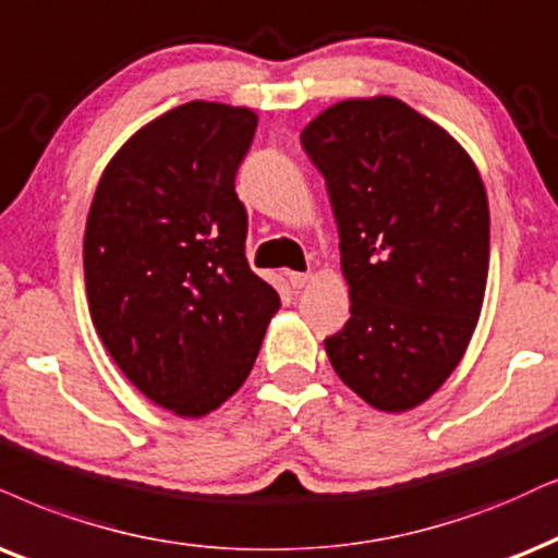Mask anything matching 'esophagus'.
I'll return each instance as SVG.
<instances>
[{"instance_id": "34e87169", "label": "esophagus", "mask_w": 558, "mask_h": 558, "mask_svg": "<svg viewBox=\"0 0 558 558\" xmlns=\"http://www.w3.org/2000/svg\"><path fill=\"white\" fill-rule=\"evenodd\" d=\"M288 280H291V286L295 288V291H301V288L308 286L312 275H308V272H288Z\"/></svg>"}]
</instances>
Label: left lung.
Here are the masks:
<instances>
[{
    "label": "left lung",
    "mask_w": 558,
    "mask_h": 558,
    "mask_svg": "<svg viewBox=\"0 0 558 558\" xmlns=\"http://www.w3.org/2000/svg\"><path fill=\"white\" fill-rule=\"evenodd\" d=\"M301 146L327 182L350 288L329 363L373 409L407 412L446 384L482 314V174L446 129L386 95L331 105Z\"/></svg>",
    "instance_id": "obj_1"
}]
</instances>
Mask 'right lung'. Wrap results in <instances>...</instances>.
<instances>
[{
  "label": "right lung",
  "instance_id": "1",
  "mask_svg": "<svg viewBox=\"0 0 558 558\" xmlns=\"http://www.w3.org/2000/svg\"><path fill=\"white\" fill-rule=\"evenodd\" d=\"M257 116L193 100L108 161L84 229L92 324L123 376L178 417H206L250 376L280 295L246 263L234 178Z\"/></svg>",
  "mask_w": 558,
  "mask_h": 558
}]
</instances>
